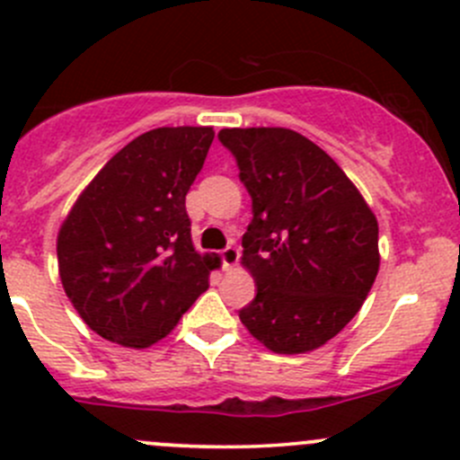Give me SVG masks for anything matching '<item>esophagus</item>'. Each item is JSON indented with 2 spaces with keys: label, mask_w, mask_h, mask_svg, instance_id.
Returning a JSON list of instances; mask_svg holds the SVG:
<instances>
[{
  "label": "esophagus",
  "mask_w": 460,
  "mask_h": 460,
  "mask_svg": "<svg viewBox=\"0 0 460 460\" xmlns=\"http://www.w3.org/2000/svg\"><path fill=\"white\" fill-rule=\"evenodd\" d=\"M238 260H240L238 247H226L225 252H222V267H225V271H234L235 264H238Z\"/></svg>",
  "instance_id": "obj_1"
}]
</instances>
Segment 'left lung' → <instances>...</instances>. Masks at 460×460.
I'll list each match as a JSON object with an SVG mask.
<instances>
[{
    "label": "left lung",
    "instance_id": "obj_1",
    "mask_svg": "<svg viewBox=\"0 0 460 460\" xmlns=\"http://www.w3.org/2000/svg\"><path fill=\"white\" fill-rule=\"evenodd\" d=\"M253 200L243 267L258 287L240 312L273 354H307L363 307L380 267L378 220L345 171L282 127L222 128Z\"/></svg>",
    "mask_w": 460,
    "mask_h": 460
}]
</instances>
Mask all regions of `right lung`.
I'll use <instances>...</instances> for the list:
<instances>
[{"mask_svg": "<svg viewBox=\"0 0 460 460\" xmlns=\"http://www.w3.org/2000/svg\"><path fill=\"white\" fill-rule=\"evenodd\" d=\"M213 136V127L142 133L102 166L64 217L59 280L106 341L146 349L208 289L220 258L193 247L184 198Z\"/></svg>", "mask_w": 460, "mask_h": 460, "instance_id": "1", "label": "right lung"}]
</instances>
